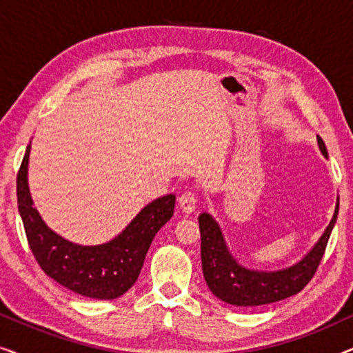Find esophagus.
<instances>
[{"instance_id":"1","label":"esophagus","mask_w":353,"mask_h":353,"mask_svg":"<svg viewBox=\"0 0 353 353\" xmlns=\"http://www.w3.org/2000/svg\"><path fill=\"white\" fill-rule=\"evenodd\" d=\"M196 204H197V197L194 192L191 191L183 192V194L178 197V205H180V209L185 212V214H192L196 209Z\"/></svg>"}]
</instances>
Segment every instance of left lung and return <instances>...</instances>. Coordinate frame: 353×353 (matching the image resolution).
<instances>
[{"instance_id":"obj_1","label":"left lung","mask_w":353,"mask_h":353,"mask_svg":"<svg viewBox=\"0 0 353 353\" xmlns=\"http://www.w3.org/2000/svg\"><path fill=\"white\" fill-rule=\"evenodd\" d=\"M318 148L327 157L325 143L316 137ZM339 214V196L325 233L296 263L279 270L248 268L231 254L219 221L207 212L199 215L201 260L205 283L215 297L234 307H259L301 292L315 274L325 254L331 231Z\"/></svg>"}]
</instances>
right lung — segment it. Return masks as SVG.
I'll return each mask as SVG.
<instances>
[{
    "label": "right lung",
    "instance_id": "right-lung-1",
    "mask_svg": "<svg viewBox=\"0 0 353 353\" xmlns=\"http://www.w3.org/2000/svg\"><path fill=\"white\" fill-rule=\"evenodd\" d=\"M30 149L32 141L17 175V204L37 262L48 276L83 297L112 301L123 296L137 283L154 236L172 219L175 194L149 202L110 241L93 245L72 243L51 230L33 205L28 188Z\"/></svg>",
    "mask_w": 353,
    "mask_h": 353
}]
</instances>
